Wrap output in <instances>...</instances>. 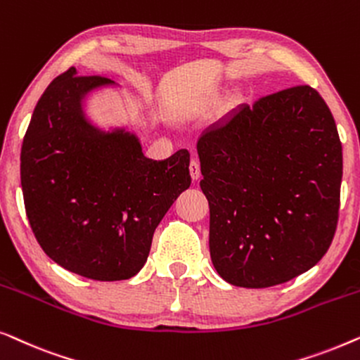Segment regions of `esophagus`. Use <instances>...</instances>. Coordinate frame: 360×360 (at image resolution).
Returning <instances> with one entry per match:
<instances>
[{
  "instance_id": "obj_1",
  "label": "esophagus",
  "mask_w": 360,
  "mask_h": 360,
  "mask_svg": "<svg viewBox=\"0 0 360 360\" xmlns=\"http://www.w3.org/2000/svg\"><path fill=\"white\" fill-rule=\"evenodd\" d=\"M190 175H191V179H193V180H200L201 170H200V162L196 159L190 162Z\"/></svg>"
}]
</instances>
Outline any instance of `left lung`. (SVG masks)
Wrapping results in <instances>:
<instances>
[{
    "mask_svg": "<svg viewBox=\"0 0 360 360\" xmlns=\"http://www.w3.org/2000/svg\"><path fill=\"white\" fill-rule=\"evenodd\" d=\"M196 150L221 278L274 287L321 260L338 226L342 146L316 90L295 86L238 106L201 132Z\"/></svg>",
    "mask_w": 360,
    "mask_h": 360,
    "instance_id": "8db88e82",
    "label": "left lung"
}]
</instances>
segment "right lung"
<instances>
[{"label": "right lung", "instance_id": "add662e5", "mask_svg": "<svg viewBox=\"0 0 360 360\" xmlns=\"http://www.w3.org/2000/svg\"><path fill=\"white\" fill-rule=\"evenodd\" d=\"M108 88L117 85L75 67L53 78L24 136L21 186L44 252L68 272L116 282L144 267L155 228L191 176L186 149L147 159L129 126L91 120L88 98Z\"/></svg>", "mask_w": 360, "mask_h": 360}]
</instances>
